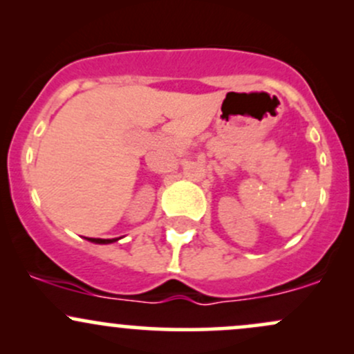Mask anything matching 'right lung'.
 Returning <instances> with one entry per match:
<instances>
[{
    "mask_svg": "<svg viewBox=\"0 0 354 354\" xmlns=\"http://www.w3.org/2000/svg\"><path fill=\"white\" fill-rule=\"evenodd\" d=\"M87 240L94 243H112V242H118L119 239H87Z\"/></svg>",
    "mask_w": 354,
    "mask_h": 354,
    "instance_id": "right-lung-1",
    "label": "right lung"
}]
</instances>
